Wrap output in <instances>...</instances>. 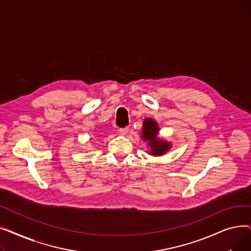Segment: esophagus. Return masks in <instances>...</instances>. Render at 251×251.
Masks as SVG:
<instances>
[{
    "instance_id": "1",
    "label": "esophagus",
    "mask_w": 251,
    "mask_h": 251,
    "mask_svg": "<svg viewBox=\"0 0 251 251\" xmlns=\"http://www.w3.org/2000/svg\"><path fill=\"white\" fill-rule=\"evenodd\" d=\"M119 132H120L121 135H126V134L129 132V128H128V127H125V128L119 129Z\"/></svg>"
}]
</instances>
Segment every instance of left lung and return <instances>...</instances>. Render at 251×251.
Wrapping results in <instances>:
<instances>
[{
    "instance_id": "left-lung-1",
    "label": "left lung",
    "mask_w": 251,
    "mask_h": 251,
    "mask_svg": "<svg viewBox=\"0 0 251 251\" xmlns=\"http://www.w3.org/2000/svg\"><path fill=\"white\" fill-rule=\"evenodd\" d=\"M159 131L160 127L155 120L151 118L144 119L142 123L141 139L148 142L149 151L147 152L153 156L164 155L172 148V143L170 141L159 137Z\"/></svg>"
}]
</instances>
